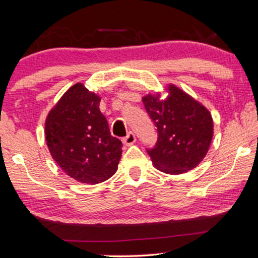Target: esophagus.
Listing matches in <instances>:
<instances>
[{
	"label": "esophagus",
	"instance_id": "esophagus-1",
	"mask_svg": "<svg viewBox=\"0 0 258 258\" xmlns=\"http://www.w3.org/2000/svg\"><path fill=\"white\" fill-rule=\"evenodd\" d=\"M122 142H123L124 145H132L134 144L135 142H136V136H135V134L130 132L122 140Z\"/></svg>",
	"mask_w": 258,
	"mask_h": 258
}]
</instances>
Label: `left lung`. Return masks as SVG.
<instances>
[{
    "label": "left lung",
    "instance_id": "obj_1",
    "mask_svg": "<svg viewBox=\"0 0 258 258\" xmlns=\"http://www.w3.org/2000/svg\"><path fill=\"white\" fill-rule=\"evenodd\" d=\"M168 97L148 94L143 104L157 126L156 145L148 149L153 165L167 174H182L204 159L213 137L211 114L175 85H168Z\"/></svg>",
    "mask_w": 258,
    "mask_h": 258
}]
</instances>
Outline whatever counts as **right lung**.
Masks as SVG:
<instances>
[{
	"label": "right lung",
	"instance_id": "add662e5",
	"mask_svg": "<svg viewBox=\"0 0 258 258\" xmlns=\"http://www.w3.org/2000/svg\"><path fill=\"white\" fill-rule=\"evenodd\" d=\"M100 97L77 83L48 113L46 142L67 175L89 184L108 180L116 172L122 143L113 137L99 109Z\"/></svg>",
	"mask_w": 258,
	"mask_h": 258
}]
</instances>
